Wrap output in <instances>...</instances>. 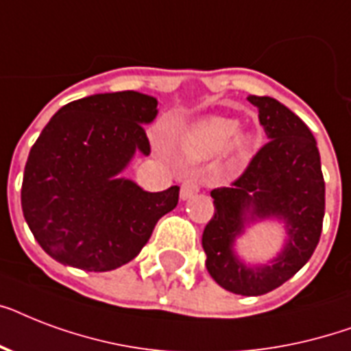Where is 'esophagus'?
I'll list each match as a JSON object with an SVG mask.
<instances>
[{
	"label": "esophagus",
	"instance_id": "esophagus-1",
	"mask_svg": "<svg viewBox=\"0 0 351 351\" xmlns=\"http://www.w3.org/2000/svg\"><path fill=\"white\" fill-rule=\"evenodd\" d=\"M200 189H202V182L198 180L197 176H189V178H186V180L182 182V187H180L182 200L191 198L193 195H197Z\"/></svg>",
	"mask_w": 351,
	"mask_h": 351
}]
</instances>
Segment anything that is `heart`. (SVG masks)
<instances>
[{"instance_id":"b5f03b06","label":"heart","mask_w":351,"mask_h":351,"mask_svg":"<svg viewBox=\"0 0 351 351\" xmlns=\"http://www.w3.org/2000/svg\"><path fill=\"white\" fill-rule=\"evenodd\" d=\"M231 142V153L234 158H244L255 143L253 134L239 131V121L233 118L209 117L197 121L184 138V149L193 158H209L228 147Z\"/></svg>"}]
</instances>
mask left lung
Masks as SVG:
<instances>
[{"label": "left lung", "mask_w": 351, "mask_h": 351, "mask_svg": "<svg viewBox=\"0 0 351 351\" xmlns=\"http://www.w3.org/2000/svg\"><path fill=\"white\" fill-rule=\"evenodd\" d=\"M247 100L258 111L267 142L231 186L211 191L215 215L204 228L202 247L215 282L255 297L282 286L313 255L324 219V178L315 138L304 121L269 96ZM269 216L287 222L289 244L271 265L245 267L232 253L234 239L250 218Z\"/></svg>", "instance_id": "obj_1"}]
</instances>
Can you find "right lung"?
Listing matches in <instances>:
<instances>
[{"label": "right lung", "mask_w": 351, "mask_h": 351, "mask_svg": "<svg viewBox=\"0 0 351 351\" xmlns=\"http://www.w3.org/2000/svg\"><path fill=\"white\" fill-rule=\"evenodd\" d=\"M158 101L136 90L93 95L63 106L25 165L21 208L47 255L65 266L111 271L142 251L178 204L180 187L143 191L118 178L132 154L151 153L143 123Z\"/></svg>", "instance_id": "1"}]
</instances>
